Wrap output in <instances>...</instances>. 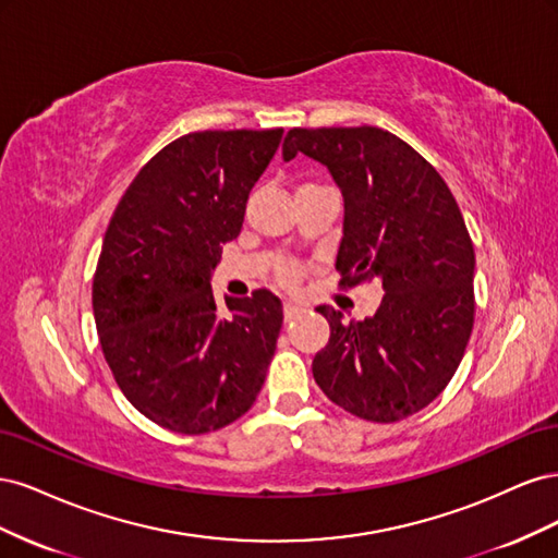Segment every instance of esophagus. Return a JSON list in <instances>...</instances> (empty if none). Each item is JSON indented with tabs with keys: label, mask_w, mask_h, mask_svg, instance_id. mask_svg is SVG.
I'll list each match as a JSON object with an SVG mask.
<instances>
[{
	"label": "esophagus",
	"mask_w": 558,
	"mask_h": 558,
	"mask_svg": "<svg viewBox=\"0 0 558 558\" xmlns=\"http://www.w3.org/2000/svg\"><path fill=\"white\" fill-rule=\"evenodd\" d=\"M302 312H305V307L295 305V302H283V316H286V320H291V318L300 316Z\"/></svg>",
	"instance_id": "esophagus-1"
}]
</instances>
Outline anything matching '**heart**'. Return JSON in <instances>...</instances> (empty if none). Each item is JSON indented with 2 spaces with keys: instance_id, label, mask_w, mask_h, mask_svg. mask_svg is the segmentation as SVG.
I'll return each instance as SVG.
<instances>
[{
  "instance_id": "heart-1",
  "label": "heart",
  "mask_w": 558,
  "mask_h": 558,
  "mask_svg": "<svg viewBox=\"0 0 558 558\" xmlns=\"http://www.w3.org/2000/svg\"><path fill=\"white\" fill-rule=\"evenodd\" d=\"M277 277H279V281L283 286H295L300 281V277H302V267L298 263H293V260H283L277 267Z\"/></svg>"
}]
</instances>
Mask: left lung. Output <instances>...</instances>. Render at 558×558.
<instances>
[{
	"label": "left lung",
	"mask_w": 558,
	"mask_h": 558,
	"mask_svg": "<svg viewBox=\"0 0 558 558\" xmlns=\"http://www.w3.org/2000/svg\"><path fill=\"white\" fill-rule=\"evenodd\" d=\"M305 154L328 167L344 197L335 267L342 286L377 277L375 316L344 324L316 307L330 340L312 373L353 416L393 424L424 410L459 367L475 324V248L459 205L435 167L381 128H293L283 160Z\"/></svg>",
	"instance_id": "8db88e82"
}]
</instances>
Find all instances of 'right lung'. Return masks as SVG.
Masks as SVG:
<instances>
[{"label":"right lung","instance_id":"add662e5","mask_svg":"<svg viewBox=\"0 0 558 558\" xmlns=\"http://www.w3.org/2000/svg\"><path fill=\"white\" fill-rule=\"evenodd\" d=\"M281 134H183L142 167L105 232L93 279L99 344L132 408L167 430L223 428L263 388L281 300L258 289L221 310L211 272Z\"/></svg>","mask_w":558,"mask_h":558}]
</instances>
